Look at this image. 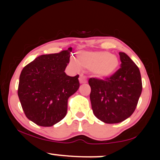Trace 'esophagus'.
Listing matches in <instances>:
<instances>
[{"label": "esophagus", "instance_id": "esophagus-1", "mask_svg": "<svg viewBox=\"0 0 160 160\" xmlns=\"http://www.w3.org/2000/svg\"><path fill=\"white\" fill-rule=\"evenodd\" d=\"M79 81H80V83H86V82H87L86 76H84L82 74H80V77H79Z\"/></svg>", "mask_w": 160, "mask_h": 160}]
</instances>
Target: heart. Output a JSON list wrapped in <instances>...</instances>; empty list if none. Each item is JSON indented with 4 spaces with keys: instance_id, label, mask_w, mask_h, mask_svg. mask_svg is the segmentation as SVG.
Instances as JSON below:
<instances>
[{
    "instance_id": "b5f03b06",
    "label": "heart",
    "mask_w": 160,
    "mask_h": 160,
    "mask_svg": "<svg viewBox=\"0 0 160 160\" xmlns=\"http://www.w3.org/2000/svg\"><path fill=\"white\" fill-rule=\"evenodd\" d=\"M75 68L82 67L91 69L92 74L99 78H107L115 73L119 66V59L114 54L106 51H86L79 53L78 61L71 58Z\"/></svg>"
}]
</instances>
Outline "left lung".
Masks as SVG:
<instances>
[{
  "label": "left lung",
  "instance_id": "8db88e82",
  "mask_svg": "<svg viewBox=\"0 0 160 160\" xmlns=\"http://www.w3.org/2000/svg\"><path fill=\"white\" fill-rule=\"evenodd\" d=\"M120 68L105 79L89 78L93 113L105 123H118L135 111L142 91L138 67L126 53L119 52Z\"/></svg>",
  "mask_w": 160,
  "mask_h": 160
}]
</instances>
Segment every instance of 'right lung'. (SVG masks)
Here are the masks:
<instances>
[{"instance_id":"right-lung-1","label":"right lung","mask_w":160,"mask_h":160,"mask_svg":"<svg viewBox=\"0 0 160 160\" xmlns=\"http://www.w3.org/2000/svg\"><path fill=\"white\" fill-rule=\"evenodd\" d=\"M71 51L69 47L42 55L22 71L18 96L27 118L38 126H52L61 121L67 113L68 99L79 89V75L65 72Z\"/></svg>"}]
</instances>
